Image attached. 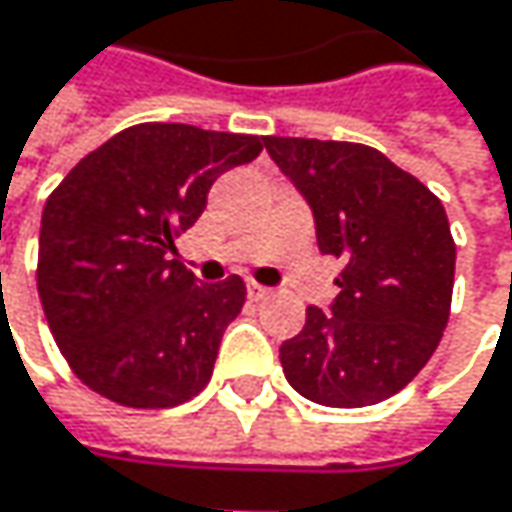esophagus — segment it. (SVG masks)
<instances>
[{
  "label": "esophagus",
  "mask_w": 512,
  "mask_h": 512,
  "mask_svg": "<svg viewBox=\"0 0 512 512\" xmlns=\"http://www.w3.org/2000/svg\"><path fill=\"white\" fill-rule=\"evenodd\" d=\"M269 296H272V290H269V287H260V284H255V281L249 284V299H252V302L269 299Z\"/></svg>",
  "instance_id": "1"
}]
</instances>
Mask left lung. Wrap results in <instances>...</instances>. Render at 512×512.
Returning <instances> with one entry per match:
<instances>
[{
	"instance_id": "left-lung-1",
	"label": "left lung",
	"mask_w": 512,
	"mask_h": 512,
	"mask_svg": "<svg viewBox=\"0 0 512 512\" xmlns=\"http://www.w3.org/2000/svg\"><path fill=\"white\" fill-rule=\"evenodd\" d=\"M263 148L308 201L320 252L344 257L329 311L311 305L281 344L284 376L314 403L373 406L418 376L448 326L457 246L445 207L367 145L266 136Z\"/></svg>"
}]
</instances>
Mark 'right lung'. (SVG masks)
I'll return each instance as SVG.
<instances>
[{"mask_svg": "<svg viewBox=\"0 0 512 512\" xmlns=\"http://www.w3.org/2000/svg\"><path fill=\"white\" fill-rule=\"evenodd\" d=\"M260 151V136L136 124L79 159L47 198L38 293L61 356L91 391L168 409L210 382L246 284H198L168 255L216 177Z\"/></svg>", "mask_w": 512, "mask_h": 512, "instance_id": "1", "label": "right lung"}]
</instances>
